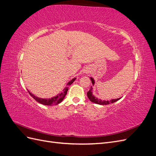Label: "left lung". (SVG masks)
Listing matches in <instances>:
<instances>
[{"label":"left lung","instance_id":"1","mask_svg":"<svg viewBox=\"0 0 156 156\" xmlns=\"http://www.w3.org/2000/svg\"><path fill=\"white\" fill-rule=\"evenodd\" d=\"M90 79L92 81V83L94 85V83H95V81H94V80L92 77H90ZM87 96L88 98V99L90 100L92 102L94 103H96V104H99V105H108L109 104V103H112L114 102L117 101L118 100H119L120 98H118V99H114V100H111L110 101H102L101 100H100V99H98L97 98H96L94 96L93 94H92V87H91L90 89L89 90V91L87 92Z\"/></svg>","mask_w":156,"mask_h":156}]
</instances>
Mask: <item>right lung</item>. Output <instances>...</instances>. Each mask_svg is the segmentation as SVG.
<instances>
[{"instance_id": "right-lung-1", "label": "right lung", "mask_w": 156, "mask_h": 156, "mask_svg": "<svg viewBox=\"0 0 156 156\" xmlns=\"http://www.w3.org/2000/svg\"><path fill=\"white\" fill-rule=\"evenodd\" d=\"M75 79H76V78H74L72 80H71V81L67 84L68 87H66L64 89V92H61L60 94H58L57 96H55L53 98H49V99L40 98L37 97V96H35L34 94H32L29 91H28V92H29L30 95L33 98H34L36 101L41 103V104H43V105H50V106L55 105H57V104H58V103H60V102L62 101V100H64V98H65L67 92L68 90V87L69 85H71V84H72L73 83V81H75Z\"/></svg>"}]
</instances>
